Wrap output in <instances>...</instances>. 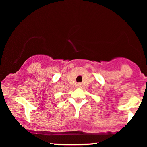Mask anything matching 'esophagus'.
<instances>
[{
  "mask_svg": "<svg viewBox=\"0 0 147 147\" xmlns=\"http://www.w3.org/2000/svg\"><path fill=\"white\" fill-rule=\"evenodd\" d=\"M78 87H81V84H78Z\"/></svg>",
  "mask_w": 147,
  "mask_h": 147,
  "instance_id": "34e87169",
  "label": "esophagus"
}]
</instances>
